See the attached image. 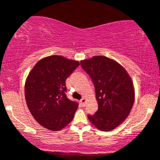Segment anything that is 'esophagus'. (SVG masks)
I'll return each instance as SVG.
<instances>
[{"label": "esophagus", "mask_w": 160, "mask_h": 160, "mask_svg": "<svg viewBox=\"0 0 160 160\" xmlns=\"http://www.w3.org/2000/svg\"><path fill=\"white\" fill-rule=\"evenodd\" d=\"M86 101H87V100H86V98H83L82 99L80 100V102H81V104H82V106H85V104H86Z\"/></svg>", "instance_id": "obj_1"}]
</instances>
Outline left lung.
Wrapping results in <instances>:
<instances>
[{"label":"left lung","instance_id":"1","mask_svg":"<svg viewBox=\"0 0 160 160\" xmlns=\"http://www.w3.org/2000/svg\"><path fill=\"white\" fill-rule=\"evenodd\" d=\"M95 86L98 109L88 119L98 130L110 131L117 128L130 113L135 100L133 83L125 69L104 56L81 61Z\"/></svg>","mask_w":160,"mask_h":160}]
</instances>
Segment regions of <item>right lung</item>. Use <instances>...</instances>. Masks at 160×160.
<instances>
[{
	"instance_id": "add662e5",
	"label": "right lung",
	"mask_w": 160,
	"mask_h": 160,
	"mask_svg": "<svg viewBox=\"0 0 160 160\" xmlns=\"http://www.w3.org/2000/svg\"><path fill=\"white\" fill-rule=\"evenodd\" d=\"M78 65V61L53 55L41 59L30 72L25 86L26 102L43 128L58 131L73 120L78 103L67 98L65 80Z\"/></svg>"
}]
</instances>
